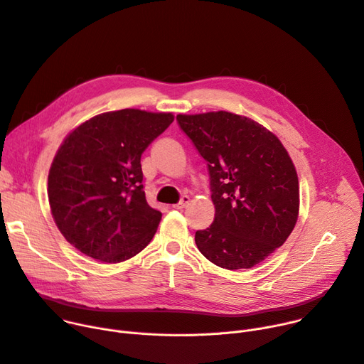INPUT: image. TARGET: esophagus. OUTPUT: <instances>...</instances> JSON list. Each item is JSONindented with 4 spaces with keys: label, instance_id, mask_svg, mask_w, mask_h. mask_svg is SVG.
I'll use <instances>...</instances> for the list:
<instances>
[{
    "label": "esophagus",
    "instance_id": "1",
    "mask_svg": "<svg viewBox=\"0 0 364 364\" xmlns=\"http://www.w3.org/2000/svg\"><path fill=\"white\" fill-rule=\"evenodd\" d=\"M188 204H189V197H188V195H183V197L181 198V201L173 205V208L175 210H182V208L188 207Z\"/></svg>",
    "mask_w": 364,
    "mask_h": 364
}]
</instances>
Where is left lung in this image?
Segmentation results:
<instances>
[{
    "mask_svg": "<svg viewBox=\"0 0 364 364\" xmlns=\"http://www.w3.org/2000/svg\"><path fill=\"white\" fill-rule=\"evenodd\" d=\"M208 166L213 225L200 252L226 269L252 268L282 246L299 217V179L282 141L261 124L218 110L176 117Z\"/></svg>",
    "mask_w": 364,
    "mask_h": 364,
    "instance_id": "1",
    "label": "left lung"
}]
</instances>
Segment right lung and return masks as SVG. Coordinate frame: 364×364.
Wrapping results in <instances>:
<instances>
[{
	"label": "right lung",
	"instance_id": "1",
	"mask_svg": "<svg viewBox=\"0 0 364 364\" xmlns=\"http://www.w3.org/2000/svg\"><path fill=\"white\" fill-rule=\"evenodd\" d=\"M171 112H105L73 129L48 175L50 213L81 254L106 264L135 257L161 213L147 204L141 154L173 122Z\"/></svg>",
	"mask_w": 364,
	"mask_h": 364
}]
</instances>
